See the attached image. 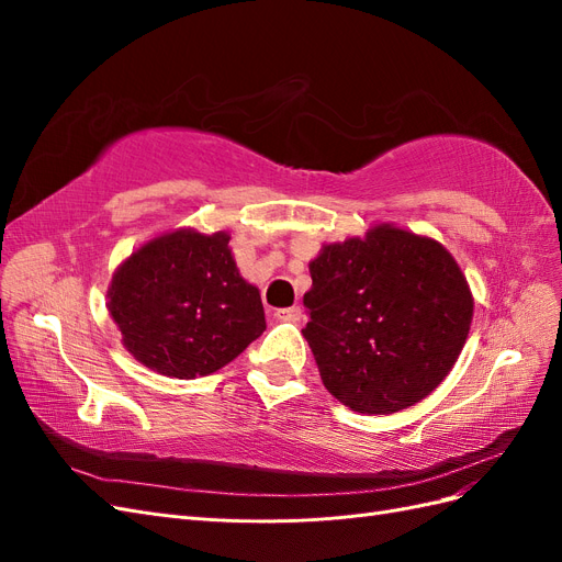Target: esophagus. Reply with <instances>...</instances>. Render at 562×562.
<instances>
[{
	"label": "esophagus",
	"mask_w": 562,
	"mask_h": 562,
	"mask_svg": "<svg viewBox=\"0 0 562 562\" xmlns=\"http://www.w3.org/2000/svg\"><path fill=\"white\" fill-rule=\"evenodd\" d=\"M277 318L281 321H291V323H297L302 318V310L300 307H288V310H279L277 312Z\"/></svg>",
	"instance_id": "obj_1"
}]
</instances>
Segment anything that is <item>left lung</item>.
<instances>
[{"label": "left lung", "instance_id": "1", "mask_svg": "<svg viewBox=\"0 0 562 562\" xmlns=\"http://www.w3.org/2000/svg\"><path fill=\"white\" fill-rule=\"evenodd\" d=\"M310 274L302 335L339 403L391 415L446 380L467 342L473 297L438 241L380 225L366 239L323 246Z\"/></svg>", "mask_w": 562, "mask_h": 562}]
</instances>
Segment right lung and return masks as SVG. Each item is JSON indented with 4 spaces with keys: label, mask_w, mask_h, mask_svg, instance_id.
<instances>
[{
    "label": "right lung",
    "mask_w": 562,
    "mask_h": 562,
    "mask_svg": "<svg viewBox=\"0 0 562 562\" xmlns=\"http://www.w3.org/2000/svg\"><path fill=\"white\" fill-rule=\"evenodd\" d=\"M225 232L159 236L116 269L108 310L124 347L168 378L211 375L267 328L258 288L236 269Z\"/></svg>",
    "instance_id": "right-lung-1"
}]
</instances>
